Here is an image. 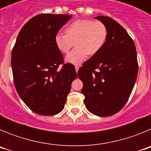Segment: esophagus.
I'll return each mask as SVG.
<instances>
[{"mask_svg": "<svg viewBox=\"0 0 151 151\" xmlns=\"http://www.w3.org/2000/svg\"><path fill=\"white\" fill-rule=\"evenodd\" d=\"M76 73H78V66H76Z\"/></svg>", "mask_w": 151, "mask_h": 151, "instance_id": "34e87169", "label": "esophagus"}]
</instances>
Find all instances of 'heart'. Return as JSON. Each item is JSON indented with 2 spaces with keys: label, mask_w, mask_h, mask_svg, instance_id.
Returning a JSON list of instances; mask_svg holds the SVG:
<instances>
[{
  "label": "heart",
  "mask_w": 151,
  "mask_h": 151,
  "mask_svg": "<svg viewBox=\"0 0 151 151\" xmlns=\"http://www.w3.org/2000/svg\"><path fill=\"white\" fill-rule=\"evenodd\" d=\"M66 34L57 33L54 38L60 51L66 54L76 44V47L66 57L69 63L80 64L87 55L97 54L104 45L108 36L107 28L100 21L78 19L66 28Z\"/></svg>",
  "instance_id": "heart-1"
}]
</instances>
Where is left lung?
<instances>
[{"label": "left lung", "mask_w": 151, "mask_h": 151, "mask_svg": "<svg viewBox=\"0 0 151 151\" xmlns=\"http://www.w3.org/2000/svg\"><path fill=\"white\" fill-rule=\"evenodd\" d=\"M107 28L108 36L97 54L85 62L78 72L83 87L85 106L98 116L118 113L129 100L138 71L134 41L113 19L94 17Z\"/></svg>", "instance_id": "obj_1"}]
</instances>
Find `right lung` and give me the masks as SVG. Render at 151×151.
<instances>
[{"label":"right lung","instance_id":"add662e5","mask_svg":"<svg viewBox=\"0 0 151 151\" xmlns=\"http://www.w3.org/2000/svg\"><path fill=\"white\" fill-rule=\"evenodd\" d=\"M72 16L42 13L22 28L11 56L13 82L17 93L34 113L53 116L64 108L72 82L77 78L75 66L63 64L54 38ZM63 64L61 68H59Z\"/></svg>","mask_w":151,"mask_h":151}]
</instances>
